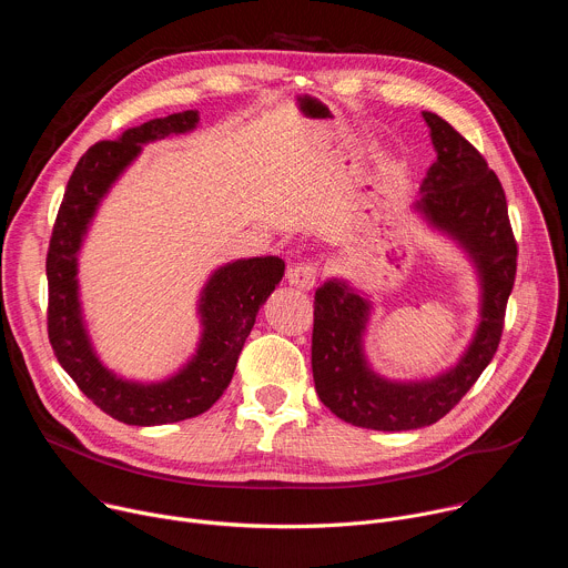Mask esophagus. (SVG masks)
Instances as JSON below:
<instances>
[{
  "instance_id": "1",
  "label": "esophagus",
  "mask_w": 568,
  "mask_h": 568,
  "mask_svg": "<svg viewBox=\"0 0 568 568\" xmlns=\"http://www.w3.org/2000/svg\"><path fill=\"white\" fill-rule=\"evenodd\" d=\"M287 283L292 287H298L303 292L312 290L316 283V265L314 263H301V265H292L287 270Z\"/></svg>"
}]
</instances>
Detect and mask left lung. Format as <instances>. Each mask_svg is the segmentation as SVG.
<instances>
[{
	"mask_svg": "<svg viewBox=\"0 0 568 568\" xmlns=\"http://www.w3.org/2000/svg\"><path fill=\"white\" fill-rule=\"evenodd\" d=\"M436 161L414 209L469 256L480 283L478 326L460 359L432 379L393 382L364 355L373 303L342 278L314 294L312 375L326 407L355 427L409 432L438 423L474 386L499 348L508 296L517 274V242L506 193L483 154L445 119L423 112Z\"/></svg>",
	"mask_w": 568,
	"mask_h": 568,
	"instance_id": "left-lung-1",
	"label": "left lung"
}]
</instances>
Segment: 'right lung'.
I'll return each mask as SVG.
<instances>
[{"instance_id":"add662e5","label":"right lung","mask_w":568,"mask_h":568,"mask_svg":"<svg viewBox=\"0 0 568 568\" xmlns=\"http://www.w3.org/2000/svg\"><path fill=\"white\" fill-rule=\"evenodd\" d=\"M195 110L152 119L125 130L116 141L94 143L75 164L47 254L49 342L69 377L99 409L119 423L154 427L209 412L229 386L237 355L256 314L283 278L278 256L240 258L217 267L206 281L197 314L202 337L195 355L161 382H134L112 373L97 355L78 294V252L112 184L150 141L186 134L197 128Z\"/></svg>"}]
</instances>
